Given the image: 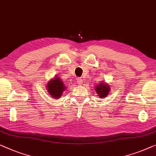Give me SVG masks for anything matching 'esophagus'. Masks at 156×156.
Returning a JSON list of instances; mask_svg holds the SVG:
<instances>
[{
    "label": "esophagus",
    "instance_id": "obj_1",
    "mask_svg": "<svg viewBox=\"0 0 156 156\" xmlns=\"http://www.w3.org/2000/svg\"><path fill=\"white\" fill-rule=\"evenodd\" d=\"M83 79L82 78H78V79H77V83L78 85H81V84H83Z\"/></svg>",
    "mask_w": 156,
    "mask_h": 156
}]
</instances>
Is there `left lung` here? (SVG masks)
Segmentation results:
<instances>
[{
    "label": "left lung",
    "instance_id": "1",
    "mask_svg": "<svg viewBox=\"0 0 156 156\" xmlns=\"http://www.w3.org/2000/svg\"><path fill=\"white\" fill-rule=\"evenodd\" d=\"M95 90L100 98H104L108 95L110 87H109V85L105 82H100V83H98L95 86Z\"/></svg>",
    "mask_w": 156,
    "mask_h": 156
}]
</instances>
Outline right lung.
Listing matches in <instances>:
<instances>
[{"mask_svg": "<svg viewBox=\"0 0 156 156\" xmlns=\"http://www.w3.org/2000/svg\"><path fill=\"white\" fill-rule=\"evenodd\" d=\"M66 88V85L61 80L60 78L58 77V76H55L54 78L51 79L47 85L48 93H49L51 97L55 99H58L61 97L63 93Z\"/></svg>", "mask_w": 156, "mask_h": 156, "instance_id": "1", "label": "right lung"}]
</instances>
